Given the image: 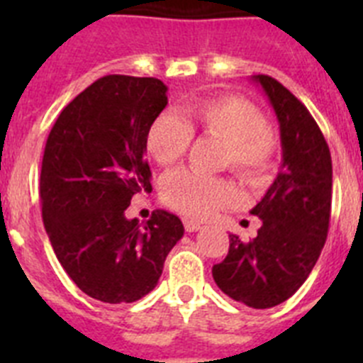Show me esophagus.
<instances>
[{
  "mask_svg": "<svg viewBox=\"0 0 363 363\" xmlns=\"http://www.w3.org/2000/svg\"><path fill=\"white\" fill-rule=\"evenodd\" d=\"M184 227L187 233H196V230L201 229V223H198V221H192V220H184Z\"/></svg>",
  "mask_w": 363,
  "mask_h": 363,
  "instance_id": "obj_1",
  "label": "esophagus"
}]
</instances>
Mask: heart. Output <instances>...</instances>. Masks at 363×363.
Segmentation results:
<instances>
[{
    "mask_svg": "<svg viewBox=\"0 0 363 363\" xmlns=\"http://www.w3.org/2000/svg\"><path fill=\"white\" fill-rule=\"evenodd\" d=\"M192 130L223 142L221 165L229 167L245 184L269 182L280 142L262 111L249 99L230 94L203 99L189 108L187 120L163 112L147 130V152L160 165H172L191 147ZM162 198L182 216L205 220L234 200V189L221 178L174 171L163 179Z\"/></svg>",
    "mask_w": 363,
    "mask_h": 363,
    "instance_id": "1",
    "label": "heart"
}]
</instances>
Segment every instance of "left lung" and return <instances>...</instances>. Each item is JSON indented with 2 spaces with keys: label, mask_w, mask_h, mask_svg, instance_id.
Segmentation results:
<instances>
[{
  "label": "left lung",
  "mask_w": 363,
  "mask_h": 363,
  "mask_svg": "<svg viewBox=\"0 0 363 363\" xmlns=\"http://www.w3.org/2000/svg\"><path fill=\"white\" fill-rule=\"evenodd\" d=\"M252 79L280 123L281 169L251 211L262 220L258 236L245 243L229 234V255L214 265L213 278L233 300L269 309L293 296L318 262L331 218L333 162L306 105L271 76Z\"/></svg>",
  "instance_id": "left-lung-1"
}]
</instances>
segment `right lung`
<instances>
[{"label":"right lung","instance_id":"right-lung-1","mask_svg":"<svg viewBox=\"0 0 363 363\" xmlns=\"http://www.w3.org/2000/svg\"><path fill=\"white\" fill-rule=\"evenodd\" d=\"M167 105L156 78L111 74L79 92L45 145L41 216L70 280L105 303H130L156 287L184 236L176 214L154 211L142 227L125 218L134 194L150 191L145 136Z\"/></svg>","mask_w":363,"mask_h":363}]
</instances>
